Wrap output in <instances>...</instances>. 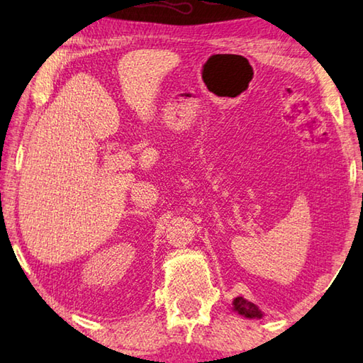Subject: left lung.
Masks as SVG:
<instances>
[{"mask_svg": "<svg viewBox=\"0 0 363 363\" xmlns=\"http://www.w3.org/2000/svg\"><path fill=\"white\" fill-rule=\"evenodd\" d=\"M234 309L240 313L245 315L248 318H260L262 312L259 311L257 306H254L250 301H246L243 298H235L234 299Z\"/></svg>", "mask_w": 363, "mask_h": 363, "instance_id": "1", "label": "left lung"}]
</instances>
